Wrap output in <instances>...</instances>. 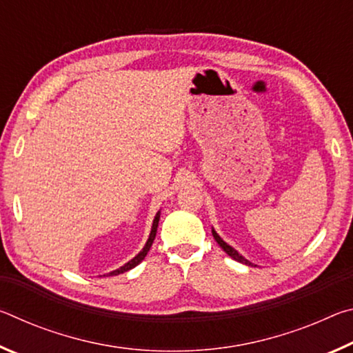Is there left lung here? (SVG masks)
I'll return each instance as SVG.
<instances>
[{"label": "left lung", "instance_id": "left-lung-1", "mask_svg": "<svg viewBox=\"0 0 353 353\" xmlns=\"http://www.w3.org/2000/svg\"><path fill=\"white\" fill-rule=\"evenodd\" d=\"M212 234H213V236H214V240H216V243L219 244V246L224 249V252H225L227 255H230V256H232V259H234V260H236V261H240V263H244V265H248V266H250V265H252V263H250V261H248L246 259H244V256H243V255H240V254H238V252H236V250H235L234 248H230V246H229V244H227L225 241H223V240H221V236H219V235L216 234V232H214V230H212Z\"/></svg>", "mask_w": 353, "mask_h": 353}]
</instances>
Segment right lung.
<instances>
[{
  "label": "right lung",
  "instance_id": "right-lung-1",
  "mask_svg": "<svg viewBox=\"0 0 353 353\" xmlns=\"http://www.w3.org/2000/svg\"><path fill=\"white\" fill-rule=\"evenodd\" d=\"M159 219H160V213L155 214V218H154V223H152V229H151V235H149L148 241H146L145 248H143L141 252H140L139 255H137V256H134V259L130 260V261H128L126 265L119 268V270H117V271H112L110 274H107V276H118V274H123V272H126V271H129V270H132V268H135V266L139 265V263H140L143 259H145L146 254L149 252V249H151V246H152V243H154V238H155V234H157V225H159Z\"/></svg>",
  "mask_w": 353,
  "mask_h": 353
}]
</instances>
